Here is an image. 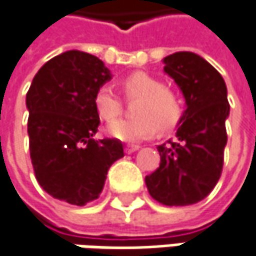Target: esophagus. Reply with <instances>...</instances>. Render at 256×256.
<instances>
[{"instance_id":"obj_1","label":"esophagus","mask_w":256,"mask_h":256,"mask_svg":"<svg viewBox=\"0 0 256 256\" xmlns=\"http://www.w3.org/2000/svg\"><path fill=\"white\" fill-rule=\"evenodd\" d=\"M139 148H140V146H138V144H128L124 150H126V154H133V152L139 150Z\"/></svg>"}]
</instances>
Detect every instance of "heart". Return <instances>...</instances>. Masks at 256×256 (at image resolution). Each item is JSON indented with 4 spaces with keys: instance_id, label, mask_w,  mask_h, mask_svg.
I'll return each mask as SVG.
<instances>
[{
    "instance_id": "1",
    "label": "heart",
    "mask_w": 256,
    "mask_h": 256,
    "mask_svg": "<svg viewBox=\"0 0 256 256\" xmlns=\"http://www.w3.org/2000/svg\"><path fill=\"white\" fill-rule=\"evenodd\" d=\"M123 96L136 100L132 112L136 117L116 120L107 126V133L122 142L134 143L152 138L158 128L170 132L175 128L184 113L182 101L172 88L146 72L128 74L120 81ZM98 116L112 122L122 112V100L112 86H100L94 97Z\"/></svg>"
}]
</instances>
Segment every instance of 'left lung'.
Segmentation results:
<instances>
[{"instance_id":"8db88e82","label":"left lung","mask_w":256,"mask_h":256,"mask_svg":"<svg viewBox=\"0 0 256 256\" xmlns=\"http://www.w3.org/2000/svg\"><path fill=\"white\" fill-rule=\"evenodd\" d=\"M164 70L182 91L187 108L175 140L159 144V168L144 178L152 198L165 206H190L206 198L223 170L230 106L222 75L202 56L176 52Z\"/></svg>"}]
</instances>
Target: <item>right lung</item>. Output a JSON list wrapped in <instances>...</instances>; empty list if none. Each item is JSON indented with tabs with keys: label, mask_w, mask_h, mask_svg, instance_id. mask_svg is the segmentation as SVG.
<instances>
[{
	"label": "right lung",
	"mask_w": 256,
	"mask_h": 256,
	"mask_svg": "<svg viewBox=\"0 0 256 256\" xmlns=\"http://www.w3.org/2000/svg\"><path fill=\"white\" fill-rule=\"evenodd\" d=\"M112 80L97 56L68 50L38 69L28 88L27 133L36 180L49 196L85 206L101 194L108 168L123 158L117 139L96 140L94 97Z\"/></svg>",
	"instance_id": "obj_1"
}]
</instances>
